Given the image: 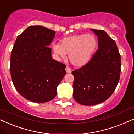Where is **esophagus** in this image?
Here are the masks:
<instances>
[{"mask_svg": "<svg viewBox=\"0 0 134 134\" xmlns=\"http://www.w3.org/2000/svg\"><path fill=\"white\" fill-rule=\"evenodd\" d=\"M65 71H66V72L68 73V74H70V73L72 72V69H71L70 68V67H66Z\"/></svg>", "mask_w": 134, "mask_h": 134, "instance_id": "34e87169", "label": "esophagus"}]
</instances>
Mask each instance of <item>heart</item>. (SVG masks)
<instances>
[{"instance_id": "b5f03b06", "label": "heart", "mask_w": 134, "mask_h": 134, "mask_svg": "<svg viewBox=\"0 0 134 134\" xmlns=\"http://www.w3.org/2000/svg\"><path fill=\"white\" fill-rule=\"evenodd\" d=\"M97 44L95 35L81 34L63 38L60 44L53 45V49L63 59H65L66 54H69V60L73 65L81 67L90 61Z\"/></svg>"}]
</instances>
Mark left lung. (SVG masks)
I'll use <instances>...</instances> for the list:
<instances>
[{
  "instance_id": "1",
  "label": "left lung",
  "mask_w": 134,
  "mask_h": 134,
  "mask_svg": "<svg viewBox=\"0 0 134 134\" xmlns=\"http://www.w3.org/2000/svg\"><path fill=\"white\" fill-rule=\"evenodd\" d=\"M91 31L98 37L99 48L88 63L72 72L74 99L88 106L103 102L111 96L121 73V55L115 40L103 30Z\"/></svg>"
}]
</instances>
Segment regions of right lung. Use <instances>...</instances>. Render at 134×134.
<instances>
[{"label": "right lung", "mask_w": 134, "mask_h": 134, "mask_svg": "<svg viewBox=\"0 0 134 134\" xmlns=\"http://www.w3.org/2000/svg\"><path fill=\"white\" fill-rule=\"evenodd\" d=\"M55 31L31 26L18 36L12 51L10 74L18 92L28 100L44 103L54 99L65 76V64L53 59L49 45Z\"/></svg>", "instance_id": "right-lung-1"}]
</instances>
